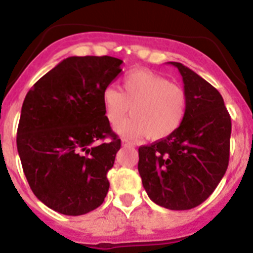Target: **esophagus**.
<instances>
[{"label":"esophagus","instance_id":"1","mask_svg":"<svg viewBox=\"0 0 253 253\" xmlns=\"http://www.w3.org/2000/svg\"><path fill=\"white\" fill-rule=\"evenodd\" d=\"M121 145L126 147H133V143L130 141H128V139H121Z\"/></svg>","mask_w":253,"mask_h":253}]
</instances>
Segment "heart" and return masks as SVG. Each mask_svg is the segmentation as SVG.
Listing matches in <instances>:
<instances>
[{
  "instance_id": "heart-1",
  "label": "heart",
  "mask_w": 253,
  "mask_h": 253,
  "mask_svg": "<svg viewBox=\"0 0 253 253\" xmlns=\"http://www.w3.org/2000/svg\"><path fill=\"white\" fill-rule=\"evenodd\" d=\"M106 120L120 124L132 108V119L117 126L125 138L162 141L180 128L187 115V94L166 77L150 70H134L121 81V92L106 87L102 92Z\"/></svg>"
}]
</instances>
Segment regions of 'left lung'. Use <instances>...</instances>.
Masks as SVG:
<instances>
[{
  "label": "left lung",
  "instance_id": "1",
  "mask_svg": "<svg viewBox=\"0 0 253 253\" xmlns=\"http://www.w3.org/2000/svg\"><path fill=\"white\" fill-rule=\"evenodd\" d=\"M187 115L172 136L138 149V172L153 203L169 210L199 207L217 188L230 157L231 117L222 95L180 62Z\"/></svg>",
  "mask_w": 253,
  "mask_h": 253
}]
</instances>
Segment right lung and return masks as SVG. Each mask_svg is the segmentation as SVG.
<instances>
[{
    "mask_svg": "<svg viewBox=\"0 0 253 253\" xmlns=\"http://www.w3.org/2000/svg\"><path fill=\"white\" fill-rule=\"evenodd\" d=\"M121 64L111 56L68 57L24 98L18 154L34 195L54 211L82 215L107 196L121 141L106 120L102 92Z\"/></svg>",
    "mask_w": 253,
    "mask_h": 253,
    "instance_id": "obj_1",
    "label": "right lung"
}]
</instances>
